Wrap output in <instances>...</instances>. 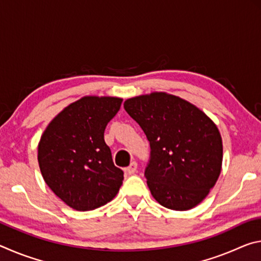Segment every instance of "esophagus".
<instances>
[{
	"instance_id": "esophagus-1",
	"label": "esophagus",
	"mask_w": 261,
	"mask_h": 261,
	"mask_svg": "<svg viewBox=\"0 0 261 261\" xmlns=\"http://www.w3.org/2000/svg\"><path fill=\"white\" fill-rule=\"evenodd\" d=\"M137 171V162L136 161H132L131 163H130V166L126 168V173L127 174H135Z\"/></svg>"
}]
</instances>
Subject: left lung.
Segmentation results:
<instances>
[{"label":"left lung","mask_w":261,"mask_h":261,"mask_svg":"<svg viewBox=\"0 0 261 261\" xmlns=\"http://www.w3.org/2000/svg\"><path fill=\"white\" fill-rule=\"evenodd\" d=\"M124 109L149 141L145 177L154 199L175 211L204 200L222 166V139L213 121L196 106L163 92L127 99Z\"/></svg>","instance_id":"8db88e82"}]
</instances>
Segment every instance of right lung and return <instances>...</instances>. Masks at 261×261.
<instances>
[{"label": "right lung", "mask_w": 261, "mask_h": 261, "mask_svg": "<svg viewBox=\"0 0 261 261\" xmlns=\"http://www.w3.org/2000/svg\"><path fill=\"white\" fill-rule=\"evenodd\" d=\"M122 101L84 96L62 110L41 136L38 161L42 177L73 210L103 206L121 188L123 170L114 165L105 130Z\"/></svg>", "instance_id": "add662e5"}]
</instances>
